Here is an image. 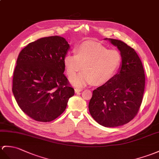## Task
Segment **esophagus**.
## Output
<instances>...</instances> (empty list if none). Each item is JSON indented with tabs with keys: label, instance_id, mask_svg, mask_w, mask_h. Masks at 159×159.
Listing matches in <instances>:
<instances>
[{
	"label": "esophagus",
	"instance_id": "1",
	"mask_svg": "<svg viewBox=\"0 0 159 159\" xmlns=\"http://www.w3.org/2000/svg\"><path fill=\"white\" fill-rule=\"evenodd\" d=\"M83 90L82 89H77V88H76V89H75V93H79V92H80V91H82Z\"/></svg>",
	"mask_w": 159,
	"mask_h": 159
}]
</instances>
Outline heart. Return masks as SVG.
Instances as JSON below:
<instances>
[{
    "instance_id": "heart-1",
    "label": "heart",
    "mask_w": 159,
    "mask_h": 159,
    "mask_svg": "<svg viewBox=\"0 0 159 159\" xmlns=\"http://www.w3.org/2000/svg\"><path fill=\"white\" fill-rule=\"evenodd\" d=\"M76 54L68 53L64 64L69 77L75 74L83 66L84 71L70 79L76 87H84L93 83L102 84L112 79L119 69L121 56L119 51L107 49L102 45L85 42L75 49Z\"/></svg>"
}]
</instances>
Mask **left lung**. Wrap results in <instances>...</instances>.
Here are the masks:
<instances>
[{"label":"left lung","mask_w":159,"mask_h":159,"mask_svg":"<svg viewBox=\"0 0 159 159\" xmlns=\"http://www.w3.org/2000/svg\"><path fill=\"white\" fill-rule=\"evenodd\" d=\"M117 47L122 59L119 70L93 91L89 104L91 116L106 127L121 126L139 111L145 87V75L135 51L119 40L104 39Z\"/></svg>","instance_id":"left-lung-1"}]
</instances>
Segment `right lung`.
<instances>
[{
  "label": "right lung",
  "instance_id": "add662e5",
  "mask_svg": "<svg viewBox=\"0 0 159 159\" xmlns=\"http://www.w3.org/2000/svg\"><path fill=\"white\" fill-rule=\"evenodd\" d=\"M70 47L61 36H49L29 43L18 55L12 91L22 111L36 121L56 119L75 95L64 75Z\"/></svg>",
  "mask_w": 159,
  "mask_h": 159
}]
</instances>
